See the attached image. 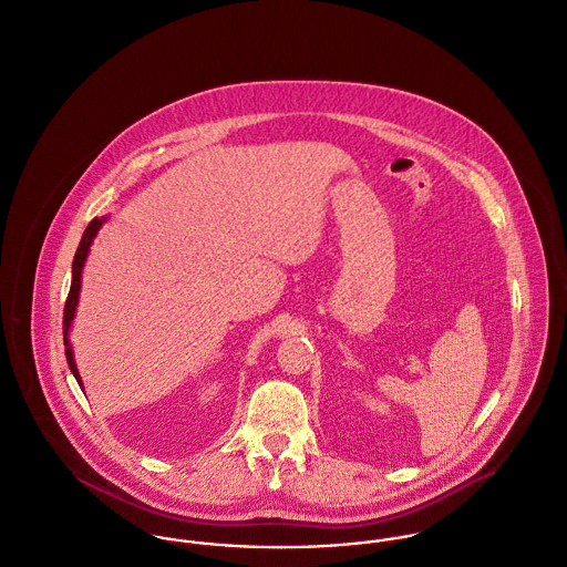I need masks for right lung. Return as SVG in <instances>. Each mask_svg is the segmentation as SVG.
<instances>
[{"label":"right lung","instance_id":"right-lung-1","mask_svg":"<svg viewBox=\"0 0 567 567\" xmlns=\"http://www.w3.org/2000/svg\"><path fill=\"white\" fill-rule=\"evenodd\" d=\"M103 226V219H92L90 226L85 229L83 238H81V245L76 249V256H74V262H72V285H70V293H68V300H65V309H63V341H65V357H68V363H70V370L74 372L76 381L81 383V377H79V370H76V363H74V357H72V348H70V341H68V331H70V324H72V318H74V311H76V302H79V291H81V271H83V265H85V258H87V251H90V245L99 231V227Z\"/></svg>","mask_w":567,"mask_h":567}]
</instances>
